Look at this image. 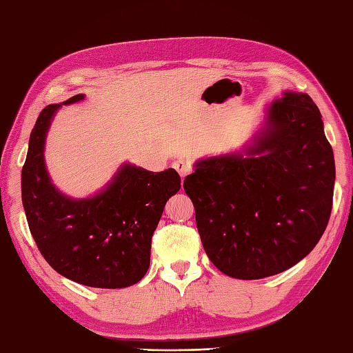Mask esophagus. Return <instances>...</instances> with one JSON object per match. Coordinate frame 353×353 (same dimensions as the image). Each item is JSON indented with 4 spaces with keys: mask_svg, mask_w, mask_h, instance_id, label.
I'll return each mask as SVG.
<instances>
[{
    "mask_svg": "<svg viewBox=\"0 0 353 353\" xmlns=\"http://www.w3.org/2000/svg\"><path fill=\"white\" fill-rule=\"evenodd\" d=\"M172 168H174L179 174H181V177L183 179L186 174H188V172L191 171V163L186 161V159H176L174 162H172Z\"/></svg>",
    "mask_w": 353,
    "mask_h": 353,
    "instance_id": "obj_1",
    "label": "esophagus"
}]
</instances>
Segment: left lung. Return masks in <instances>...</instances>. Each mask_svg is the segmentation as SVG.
Returning <instances> with one entry per match:
<instances>
[{
  "label": "left lung",
  "instance_id": "1",
  "mask_svg": "<svg viewBox=\"0 0 353 353\" xmlns=\"http://www.w3.org/2000/svg\"><path fill=\"white\" fill-rule=\"evenodd\" d=\"M334 151L306 93L269 107L263 131L243 153L208 157L186 176L205 252L240 280L280 274L314 250L329 223Z\"/></svg>",
  "mask_w": 353,
  "mask_h": 353
}]
</instances>
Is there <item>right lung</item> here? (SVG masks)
I'll return each instance as SVG.
<instances>
[{
    "mask_svg": "<svg viewBox=\"0 0 353 353\" xmlns=\"http://www.w3.org/2000/svg\"><path fill=\"white\" fill-rule=\"evenodd\" d=\"M81 99L84 94L65 103ZM59 107L52 103L39 113L21 172L32 237L47 263L79 285H134L148 271L151 239L167 200L181 190V177L172 168L154 174L123 165L99 194L82 200L61 194L50 182L43 156L46 133Z\"/></svg>",
    "mask_w": 353,
    "mask_h": 353,
    "instance_id": "1",
    "label": "right lung"
}]
</instances>
